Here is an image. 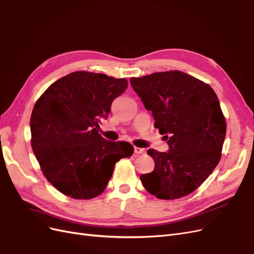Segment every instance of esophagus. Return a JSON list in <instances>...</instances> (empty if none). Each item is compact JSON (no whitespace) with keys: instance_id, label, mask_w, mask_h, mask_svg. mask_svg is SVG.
Segmentation results:
<instances>
[{"instance_id":"1","label":"esophagus","mask_w":254,"mask_h":254,"mask_svg":"<svg viewBox=\"0 0 254 254\" xmlns=\"http://www.w3.org/2000/svg\"><path fill=\"white\" fill-rule=\"evenodd\" d=\"M134 152H135V154L139 155V154H144V153H145V150H144V149H141V148H137V146H135V148H134Z\"/></svg>"}]
</instances>
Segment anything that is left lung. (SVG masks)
<instances>
[{"instance_id": "8db88e82", "label": "left lung", "mask_w": 254, "mask_h": 254, "mask_svg": "<svg viewBox=\"0 0 254 254\" xmlns=\"http://www.w3.org/2000/svg\"><path fill=\"white\" fill-rule=\"evenodd\" d=\"M129 82L170 146L169 152L148 151L155 168L140 176L142 186L159 199L189 195L222 157L227 126L215 92L179 70L130 78Z\"/></svg>"}]
</instances>
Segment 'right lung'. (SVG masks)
Segmentation results:
<instances>
[{
	"label": "right lung",
	"instance_id": "1",
	"mask_svg": "<svg viewBox=\"0 0 254 254\" xmlns=\"http://www.w3.org/2000/svg\"><path fill=\"white\" fill-rule=\"evenodd\" d=\"M127 80L78 70L57 80L37 100L30 117L31 148L43 175L57 190L75 199L100 195L121 158L133 145L109 141L98 133L112 102Z\"/></svg>",
	"mask_w": 254,
	"mask_h": 254
}]
</instances>
